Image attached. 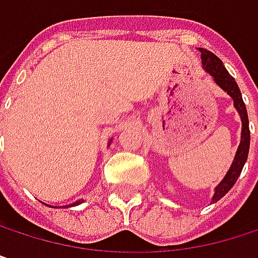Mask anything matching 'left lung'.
<instances>
[{
  "mask_svg": "<svg viewBox=\"0 0 258 258\" xmlns=\"http://www.w3.org/2000/svg\"><path fill=\"white\" fill-rule=\"evenodd\" d=\"M199 50L202 52V62H203V69L214 78V80L217 82L218 86H221L234 101V107L237 109L240 119H242V137H240V145L237 148L236 157L233 160L232 167L227 172L226 178L220 182V185L215 188V194L212 197L214 202H218L221 197H224L233 185L237 180L243 164L248 158V151H249V124H248V113H246V107L245 103L242 100V94L240 89L236 83V80L230 76V73L224 69L221 59L214 55L212 52H209L208 49H202L199 47Z\"/></svg>",
  "mask_w": 258,
  "mask_h": 258,
  "instance_id": "obj_1",
  "label": "left lung"
}]
</instances>
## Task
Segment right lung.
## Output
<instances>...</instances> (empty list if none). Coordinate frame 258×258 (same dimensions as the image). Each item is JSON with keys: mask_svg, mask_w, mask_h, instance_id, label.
Returning a JSON list of instances; mask_svg holds the SVG:
<instances>
[{"mask_svg": "<svg viewBox=\"0 0 258 258\" xmlns=\"http://www.w3.org/2000/svg\"><path fill=\"white\" fill-rule=\"evenodd\" d=\"M82 203V200H79V202H76V203H73V205H70V206H76V205H80Z\"/></svg>", "mask_w": 258, "mask_h": 258, "instance_id": "obj_1", "label": "right lung"}]
</instances>
